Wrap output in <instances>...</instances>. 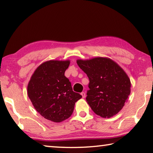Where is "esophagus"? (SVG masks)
<instances>
[{"label":"esophagus","mask_w":153,"mask_h":153,"mask_svg":"<svg viewBox=\"0 0 153 153\" xmlns=\"http://www.w3.org/2000/svg\"><path fill=\"white\" fill-rule=\"evenodd\" d=\"M81 95L82 96V98H85V97H86V93L84 92H82L81 93Z\"/></svg>","instance_id":"esophagus-1"}]
</instances>
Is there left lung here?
I'll return each mask as SVG.
<instances>
[{"mask_svg": "<svg viewBox=\"0 0 153 153\" xmlns=\"http://www.w3.org/2000/svg\"><path fill=\"white\" fill-rule=\"evenodd\" d=\"M89 79L86 101L102 117L110 118L122 109L130 94L131 82L120 66L108 58L77 61Z\"/></svg>", "mask_w": 153, "mask_h": 153, "instance_id": "left-lung-1", "label": "left lung"}]
</instances>
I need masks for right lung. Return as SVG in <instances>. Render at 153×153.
I'll return each instance as SVG.
<instances>
[{
	"instance_id": "right-lung-1",
	"label": "right lung",
	"mask_w": 153,
	"mask_h": 153,
	"mask_svg": "<svg viewBox=\"0 0 153 153\" xmlns=\"http://www.w3.org/2000/svg\"><path fill=\"white\" fill-rule=\"evenodd\" d=\"M69 61H46L36 69L27 85V95L33 107L42 117L61 122L73 113L75 103L82 98L73 91L65 76Z\"/></svg>"
}]
</instances>
